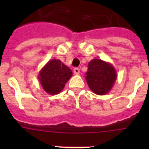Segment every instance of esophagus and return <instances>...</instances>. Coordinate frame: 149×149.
<instances>
[{"label": "esophagus", "instance_id": "34e87169", "mask_svg": "<svg viewBox=\"0 0 149 149\" xmlns=\"http://www.w3.org/2000/svg\"><path fill=\"white\" fill-rule=\"evenodd\" d=\"M73 72H74V74L78 75L79 73V68H74L73 69Z\"/></svg>", "mask_w": 149, "mask_h": 149}]
</instances>
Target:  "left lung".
<instances>
[{"label": "left lung", "mask_w": 149, "mask_h": 149, "mask_svg": "<svg viewBox=\"0 0 149 149\" xmlns=\"http://www.w3.org/2000/svg\"><path fill=\"white\" fill-rule=\"evenodd\" d=\"M86 75L89 87L98 95H104L110 91L117 79L115 70L112 65L97 58L89 63Z\"/></svg>", "instance_id": "left-lung-1"}]
</instances>
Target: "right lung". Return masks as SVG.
<instances>
[{"mask_svg":"<svg viewBox=\"0 0 149 149\" xmlns=\"http://www.w3.org/2000/svg\"><path fill=\"white\" fill-rule=\"evenodd\" d=\"M72 75L71 70L60 60L52 59L42 68L38 78L46 93L58 94L63 91Z\"/></svg>","mask_w":149,"mask_h":149,"instance_id":"1","label":"right lung"}]
</instances>
